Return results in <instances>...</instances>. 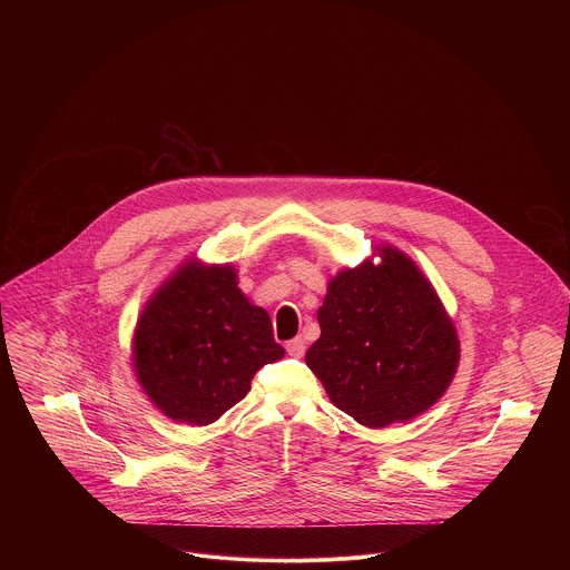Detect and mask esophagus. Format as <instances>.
Instances as JSON below:
<instances>
[{
    "label": "esophagus",
    "instance_id": "34e87169",
    "mask_svg": "<svg viewBox=\"0 0 570 570\" xmlns=\"http://www.w3.org/2000/svg\"><path fill=\"white\" fill-rule=\"evenodd\" d=\"M304 350H306L304 338H293V341L286 343V352H288V356H293V358H302V356H304Z\"/></svg>",
    "mask_w": 570,
    "mask_h": 570
}]
</instances>
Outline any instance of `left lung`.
<instances>
[{
    "mask_svg": "<svg viewBox=\"0 0 570 570\" xmlns=\"http://www.w3.org/2000/svg\"><path fill=\"white\" fill-rule=\"evenodd\" d=\"M341 271L317 308L306 365L332 403L367 429L409 422L446 392L460 343L435 288L392 246Z\"/></svg>",
    "mask_w": 570,
    "mask_h": 570,
    "instance_id": "1",
    "label": "left lung"
}]
</instances>
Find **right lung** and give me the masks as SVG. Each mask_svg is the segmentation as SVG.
Segmentation results:
<instances>
[{
    "mask_svg": "<svg viewBox=\"0 0 570 570\" xmlns=\"http://www.w3.org/2000/svg\"><path fill=\"white\" fill-rule=\"evenodd\" d=\"M284 356L271 315L236 286L232 266L183 264L144 306L132 338L137 381L155 409L207 426Z\"/></svg>",
    "mask_w": 570,
    "mask_h": 570,
    "instance_id": "1",
    "label": "right lung"
}]
</instances>
